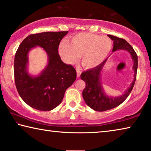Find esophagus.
I'll return each instance as SVG.
<instances>
[{
  "label": "esophagus",
  "instance_id": "esophagus-1",
  "mask_svg": "<svg viewBox=\"0 0 151 151\" xmlns=\"http://www.w3.org/2000/svg\"><path fill=\"white\" fill-rule=\"evenodd\" d=\"M81 70H79V69H76V76H77V77H80L81 76Z\"/></svg>",
  "mask_w": 151,
  "mask_h": 151
}]
</instances>
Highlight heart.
<instances>
[{
    "label": "heart",
    "instance_id": "obj_1",
    "mask_svg": "<svg viewBox=\"0 0 151 151\" xmlns=\"http://www.w3.org/2000/svg\"><path fill=\"white\" fill-rule=\"evenodd\" d=\"M112 46V40L109 37L82 32L74 36L70 43L63 42L59 52L63 60L69 64L75 63L80 56L82 65L91 68L99 65L105 59Z\"/></svg>",
    "mask_w": 151,
    "mask_h": 151
}]
</instances>
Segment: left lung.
Instances as JSON below:
<instances>
[{"label": "left lung", "instance_id": "8db88e82", "mask_svg": "<svg viewBox=\"0 0 151 151\" xmlns=\"http://www.w3.org/2000/svg\"><path fill=\"white\" fill-rule=\"evenodd\" d=\"M108 37L114 41L112 52H114L116 50H125L131 54L132 60L134 61L132 67L134 71V80L131 84L130 87L125 91L122 95L117 97H111L106 95L102 86L101 78V70L108 58L99 65L82 73L81 78L86 83L85 88L83 91V97L86 104L96 111H105L115 108L123 103L133 88L137 78L138 57L133 48L123 39L110 35H108Z\"/></svg>", "mask_w": 151, "mask_h": 151}]
</instances>
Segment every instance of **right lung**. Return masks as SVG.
<instances>
[{
    "label": "right lung",
    "mask_w": 151,
    "mask_h": 151,
    "mask_svg": "<svg viewBox=\"0 0 151 151\" xmlns=\"http://www.w3.org/2000/svg\"><path fill=\"white\" fill-rule=\"evenodd\" d=\"M68 31L44 32L28 36L22 40L14 57V75L18 93L28 105L39 111L54 109L62 102L66 89L76 78L75 68L64 63L58 55V45ZM37 45L44 48L48 65L39 76L27 71V53Z\"/></svg>",
    "instance_id": "add662e5"
}]
</instances>
